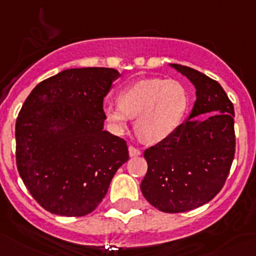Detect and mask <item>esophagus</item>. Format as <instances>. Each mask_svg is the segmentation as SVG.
Here are the masks:
<instances>
[{"instance_id":"esophagus-1","label":"esophagus","mask_w":256,"mask_h":256,"mask_svg":"<svg viewBox=\"0 0 256 256\" xmlns=\"http://www.w3.org/2000/svg\"><path fill=\"white\" fill-rule=\"evenodd\" d=\"M128 150H130V157H138V156H140V150H138V148L133 147V146H130V147H128Z\"/></svg>"}]
</instances>
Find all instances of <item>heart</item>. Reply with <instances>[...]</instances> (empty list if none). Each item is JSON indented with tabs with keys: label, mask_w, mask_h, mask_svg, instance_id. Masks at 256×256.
<instances>
[{
	"label": "heart",
	"mask_w": 256,
	"mask_h": 256,
	"mask_svg": "<svg viewBox=\"0 0 256 256\" xmlns=\"http://www.w3.org/2000/svg\"><path fill=\"white\" fill-rule=\"evenodd\" d=\"M188 103V92L182 82L147 78L124 88L119 93V104H106L104 114L116 133L124 132L130 119L137 116L138 136L144 142L158 143L176 132Z\"/></svg>",
	"instance_id": "b5f03b06"
}]
</instances>
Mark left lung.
<instances>
[{
	"mask_svg": "<svg viewBox=\"0 0 256 256\" xmlns=\"http://www.w3.org/2000/svg\"><path fill=\"white\" fill-rule=\"evenodd\" d=\"M171 66L194 85L196 102L171 137L144 150L140 191L156 208L176 214L210 202L225 184L235 154V116L218 82L192 68Z\"/></svg>",
	"mask_w": 256,
	"mask_h": 256,
	"instance_id": "obj_1",
	"label": "left lung"
}]
</instances>
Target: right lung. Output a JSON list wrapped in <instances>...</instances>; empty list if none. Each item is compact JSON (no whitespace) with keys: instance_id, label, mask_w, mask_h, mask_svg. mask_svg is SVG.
<instances>
[{"instance_id":"add662e5","label":"right lung","mask_w":256,"mask_h":256,"mask_svg":"<svg viewBox=\"0 0 256 256\" xmlns=\"http://www.w3.org/2000/svg\"><path fill=\"white\" fill-rule=\"evenodd\" d=\"M110 68L66 69L36 85L16 120V164L34 198L55 215L84 216L130 158L126 140L104 130Z\"/></svg>"}]
</instances>
